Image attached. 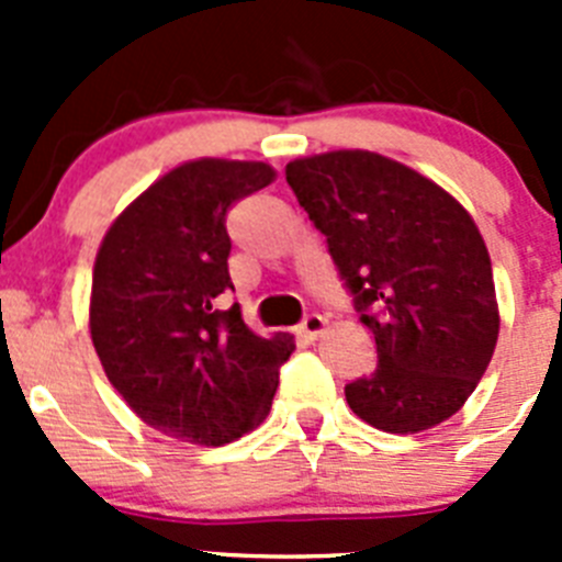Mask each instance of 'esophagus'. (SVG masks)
Returning a JSON list of instances; mask_svg holds the SVG:
<instances>
[{"label": "esophagus", "mask_w": 562, "mask_h": 562, "mask_svg": "<svg viewBox=\"0 0 562 562\" xmlns=\"http://www.w3.org/2000/svg\"><path fill=\"white\" fill-rule=\"evenodd\" d=\"M324 329H326V317L324 315H306L304 324L297 326L301 337H306V340H317V337L324 335Z\"/></svg>", "instance_id": "esophagus-1"}]
</instances>
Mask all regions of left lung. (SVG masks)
I'll use <instances>...</instances> for the list:
<instances>
[{
	"label": "left lung",
	"instance_id": "1",
	"mask_svg": "<svg viewBox=\"0 0 562 562\" xmlns=\"http://www.w3.org/2000/svg\"><path fill=\"white\" fill-rule=\"evenodd\" d=\"M326 236L376 369L346 402L385 434H419L473 394L498 342L493 265L473 216L434 180L374 151H326L286 166Z\"/></svg>",
	"mask_w": 562,
	"mask_h": 562
}]
</instances>
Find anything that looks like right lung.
Instances as JSON below:
<instances>
[{
  "label": "right lung",
  "instance_id": "1",
  "mask_svg": "<svg viewBox=\"0 0 562 562\" xmlns=\"http://www.w3.org/2000/svg\"><path fill=\"white\" fill-rule=\"evenodd\" d=\"M276 180L267 162H182L112 222L92 270L89 331L114 391L160 434L205 448L270 414L290 335L258 337L233 290L227 211Z\"/></svg>",
  "mask_w": 562,
  "mask_h": 562
}]
</instances>
